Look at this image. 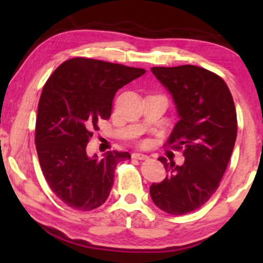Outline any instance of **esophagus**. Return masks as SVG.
Instances as JSON below:
<instances>
[{"label": "esophagus", "instance_id": "1", "mask_svg": "<svg viewBox=\"0 0 263 263\" xmlns=\"http://www.w3.org/2000/svg\"><path fill=\"white\" fill-rule=\"evenodd\" d=\"M132 158H135V159H147L148 157H147L146 155H143V153L135 152V153H132Z\"/></svg>", "mask_w": 263, "mask_h": 263}]
</instances>
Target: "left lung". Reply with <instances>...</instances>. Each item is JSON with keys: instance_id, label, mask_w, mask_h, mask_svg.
Wrapping results in <instances>:
<instances>
[{"instance_id": "1", "label": "left lung", "mask_w": 263, "mask_h": 263, "mask_svg": "<svg viewBox=\"0 0 263 263\" xmlns=\"http://www.w3.org/2000/svg\"><path fill=\"white\" fill-rule=\"evenodd\" d=\"M172 95L178 121L168 144L183 148L182 165L164 157L167 177L149 186L153 203L172 215L197 210L218 189L234 149L237 120L234 100L219 75L195 65L151 69Z\"/></svg>"}]
</instances>
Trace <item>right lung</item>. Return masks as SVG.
<instances>
[{"label":"right lung","mask_w":263,"mask_h":263,"mask_svg":"<svg viewBox=\"0 0 263 263\" xmlns=\"http://www.w3.org/2000/svg\"><path fill=\"white\" fill-rule=\"evenodd\" d=\"M144 69L87 58L63 63L47 80L38 104L35 147L42 172L63 203L92 210L106 201L117 163L128 152L108 151L100 159L86 144L99 120L111 116L115 93Z\"/></svg>","instance_id":"add662e5"}]
</instances>
